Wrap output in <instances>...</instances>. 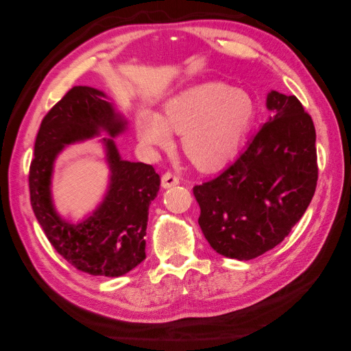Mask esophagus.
<instances>
[{"label":"esophagus","mask_w":351,"mask_h":351,"mask_svg":"<svg viewBox=\"0 0 351 351\" xmlns=\"http://www.w3.org/2000/svg\"><path fill=\"white\" fill-rule=\"evenodd\" d=\"M176 185H179V177L171 174V172H165V174L162 176V186L165 189H168V188L176 186Z\"/></svg>","instance_id":"34e87169"}]
</instances>
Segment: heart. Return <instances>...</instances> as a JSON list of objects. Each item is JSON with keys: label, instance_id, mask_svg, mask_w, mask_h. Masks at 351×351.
Segmentation results:
<instances>
[{"label": "heart", "instance_id": "b5f03b06", "mask_svg": "<svg viewBox=\"0 0 351 351\" xmlns=\"http://www.w3.org/2000/svg\"><path fill=\"white\" fill-rule=\"evenodd\" d=\"M256 118L250 95L219 82L199 84L169 97L162 113L138 114V135L151 147H168L180 136L182 152L200 171L228 163L243 146Z\"/></svg>", "mask_w": 351, "mask_h": 351}]
</instances>
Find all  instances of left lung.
Here are the masks:
<instances>
[{
    "instance_id": "obj_1",
    "label": "left lung",
    "mask_w": 351,
    "mask_h": 351,
    "mask_svg": "<svg viewBox=\"0 0 351 351\" xmlns=\"http://www.w3.org/2000/svg\"><path fill=\"white\" fill-rule=\"evenodd\" d=\"M267 121L219 176L193 188L199 226L219 255L247 261L278 245L317 185L313 119L295 96L269 91Z\"/></svg>"
}]
</instances>
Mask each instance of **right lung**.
Here are the masks:
<instances>
[{"label": "right lung", "mask_w": 351, "mask_h": 351, "mask_svg": "<svg viewBox=\"0 0 351 351\" xmlns=\"http://www.w3.org/2000/svg\"><path fill=\"white\" fill-rule=\"evenodd\" d=\"M128 130V119L104 91L73 87L40 124L29 168L31 205L46 238L79 271L121 277L146 258L149 205L157 197L160 176L151 165L123 160L114 138ZM104 133L101 138L111 171L103 202L84 221L71 223L56 213L52 172L66 145Z\"/></svg>", "instance_id": "right-lung-1"}]
</instances>
